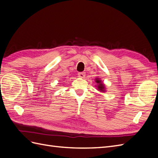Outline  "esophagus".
Segmentation results:
<instances>
[{
	"label": "esophagus",
	"mask_w": 158,
	"mask_h": 158,
	"mask_svg": "<svg viewBox=\"0 0 158 158\" xmlns=\"http://www.w3.org/2000/svg\"><path fill=\"white\" fill-rule=\"evenodd\" d=\"M78 76H79V77L84 78L85 76V72H80L78 73Z\"/></svg>",
	"instance_id": "obj_1"
}]
</instances>
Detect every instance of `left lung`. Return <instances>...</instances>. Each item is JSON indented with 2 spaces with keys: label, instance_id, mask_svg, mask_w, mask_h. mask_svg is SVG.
I'll return each mask as SVG.
<instances>
[{
  "label": "left lung",
  "instance_id": "left-lung-1",
  "mask_svg": "<svg viewBox=\"0 0 158 158\" xmlns=\"http://www.w3.org/2000/svg\"><path fill=\"white\" fill-rule=\"evenodd\" d=\"M96 83H98L99 85H98V89L99 90H101V91H104L105 90V86H104V85L102 83V81H100L99 79H96Z\"/></svg>",
  "mask_w": 158,
  "mask_h": 158
}]
</instances>
